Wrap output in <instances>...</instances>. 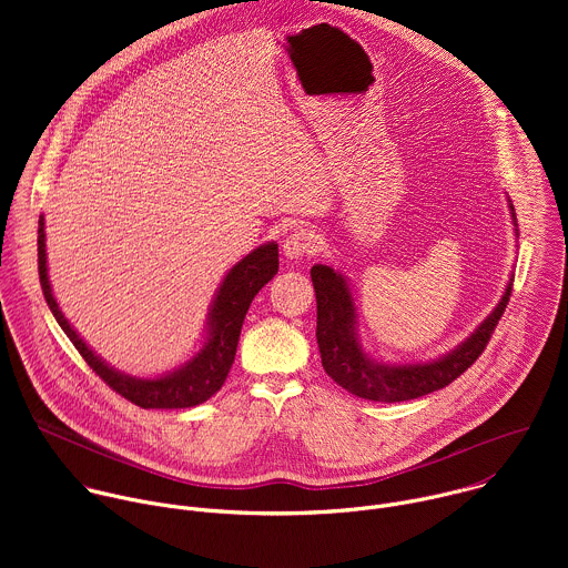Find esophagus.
I'll use <instances>...</instances> for the list:
<instances>
[{
	"label": "esophagus",
	"mask_w": 568,
	"mask_h": 568,
	"mask_svg": "<svg viewBox=\"0 0 568 568\" xmlns=\"http://www.w3.org/2000/svg\"><path fill=\"white\" fill-rule=\"evenodd\" d=\"M316 252H318V235L307 226H296L283 240V256L290 261L314 256Z\"/></svg>",
	"instance_id": "34e87169"
}]
</instances>
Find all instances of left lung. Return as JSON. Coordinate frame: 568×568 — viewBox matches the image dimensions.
I'll return each instance as SVG.
<instances>
[{
  "mask_svg": "<svg viewBox=\"0 0 568 568\" xmlns=\"http://www.w3.org/2000/svg\"><path fill=\"white\" fill-rule=\"evenodd\" d=\"M508 206L517 226L513 202ZM310 276L316 294V344L323 368L342 388L373 402L416 399L452 384L488 346L513 292L510 278L497 307L480 321V326H476L465 342L443 357L418 364H384L375 362L362 346L357 307L348 278L328 265H314Z\"/></svg>",
  "mask_w": 568,
  "mask_h": 568,
  "instance_id": "left-lung-1",
  "label": "left lung"
}]
</instances>
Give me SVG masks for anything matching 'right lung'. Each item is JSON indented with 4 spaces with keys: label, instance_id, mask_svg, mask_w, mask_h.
I'll return each mask as SVG.
<instances>
[{
    "label": "right lung",
    "instance_id": "right-lung-1",
    "mask_svg": "<svg viewBox=\"0 0 568 568\" xmlns=\"http://www.w3.org/2000/svg\"><path fill=\"white\" fill-rule=\"evenodd\" d=\"M38 272L47 305L53 312L58 326L71 339L75 351L83 355L90 368H94L110 388H114L119 395H123L141 409H189L195 407V404L206 402L222 388L235 359L242 321H245L254 296L278 272V245L276 242H265V245L256 247L226 272L206 316V337L202 348L189 362L159 377H136L116 371L105 359H101L83 342V337L73 331L71 323L58 307L49 283L44 215H40L38 220Z\"/></svg>",
    "mask_w": 568,
    "mask_h": 568
}]
</instances>
